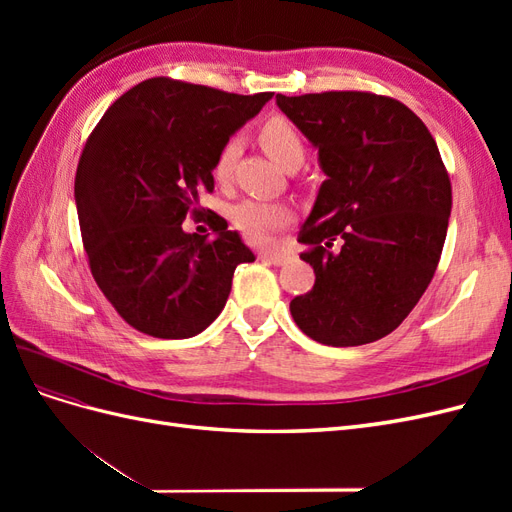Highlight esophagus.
<instances>
[{
  "label": "esophagus",
  "mask_w": 512,
  "mask_h": 512,
  "mask_svg": "<svg viewBox=\"0 0 512 512\" xmlns=\"http://www.w3.org/2000/svg\"><path fill=\"white\" fill-rule=\"evenodd\" d=\"M258 258L262 260V262H269V265H284V262L288 260V254L286 252H277V250H262L260 254H258Z\"/></svg>",
  "instance_id": "1"
}]
</instances>
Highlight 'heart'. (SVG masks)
Masks as SVG:
<instances>
[{
  "mask_svg": "<svg viewBox=\"0 0 512 512\" xmlns=\"http://www.w3.org/2000/svg\"><path fill=\"white\" fill-rule=\"evenodd\" d=\"M258 141L271 160L284 166H301L305 158V143L299 130L286 117H271L258 130ZM239 153L237 138H228L220 147L213 162V177L220 185L230 183L232 166ZM232 220L237 228L254 241H269L273 232L284 228L292 220V209L284 203H267V200H243L232 211Z\"/></svg>",
  "mask_w": 512,
  "mask_h": 512,
  "instance_id": "obj_1",
  "label": "heart"
}]
</instances>
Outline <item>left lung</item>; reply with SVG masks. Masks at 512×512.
Listing matches in <instances>:
<instances>
[{
    "label": "left lung",
    "instance_id": "8db88e82",
    "mask_svg": "<svg viewBox=\"0 0 512 512\" xmlns=\"http://www.w3.org/2000/svg\"><path fill=\"white\" fill-rule=\"evenodd\" d=\"M318 147L324 183L301 258L314 288L290 301L324 346H363L395 331L438 269L453 192L440 151L406 104L371 91L275 96Z\"/></svg>",
    "mask_w": 512,
    "mask_h": 512
}]
</instances>
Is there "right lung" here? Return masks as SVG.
I'll use <instances>...</instances> for the list:
<instances>
[{
	"instance_id": "add662e5",
	"label": "right lung",
	"mask_w": 512,
	"mask_h": 512,
	"mask_svg": "<svg viewBox=\"0 0 512 512\" xmlns=\"http://www.w3.org/2000/svg\"><path fill=\"white\" fill-rule=\"evenodd\" d=\"M156 76L117 98L89 134L74 179L89 269L130 327L185 339L220 316L241 262H254L220 215L213 162L230 134L271 100ZM185 214L210 218L216 239L192 236Z\"/></svg>"
}]
</instances>
